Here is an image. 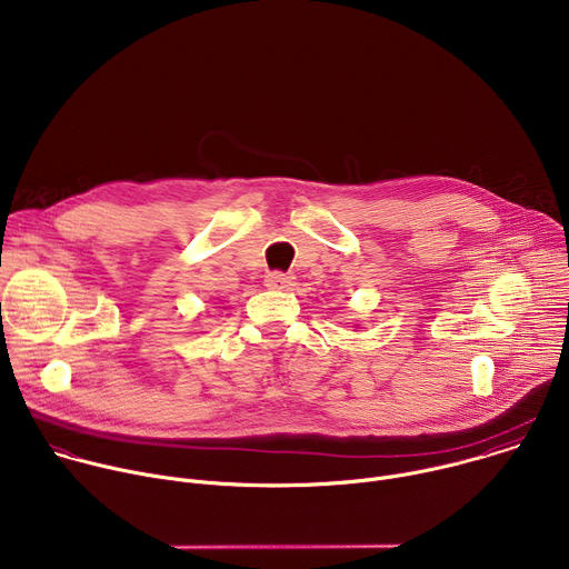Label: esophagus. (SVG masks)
I'll list each match as a JSON object with an SVG mask.
<instances>
[{"label":"esophagus","instance_id":"esophagus-1","mask_svg":"<svg viewBox=\"0 0 569 569\" xmlns=\"http://www.w3.org/2000/svg\"><path fill=\"white\" fill-rule=\"evenodd\" d=\"M266 286L268 288H274V290H283V288H290L292 286V277L286 274V272H268L266 274Z\"/></svg>","mask_w":569,"mask_h":569}]
</instances>
